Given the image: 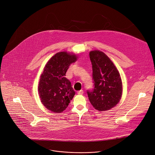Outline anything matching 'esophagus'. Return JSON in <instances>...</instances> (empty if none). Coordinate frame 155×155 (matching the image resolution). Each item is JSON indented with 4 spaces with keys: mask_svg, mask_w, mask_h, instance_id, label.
Listing matches in <instances>:
<instances>
[{
    "mask_svg": "<svg viewBox=\"0 0 155 155\" xmlns=\"http://www.w3.org/2000/svg\"><path fill=\"white\" fill-rule=\"evenodd\" d=\"M83 90H80V91H78V92H77V94H78V95H82L83 94Z\"/></svg>",
    "mask_w": 155,
    "mask_h": 155,
    "instance_id": "esophagus-1",
    "label": "esophagus"
}]
</instances>
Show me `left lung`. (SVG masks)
<instances>
[{
  "mask_svg": "<svg viewBox=\"0 0 155 155\" xmlns=\"http://www.w3.org/2000/svg\"><path fill=\"white\" fill-rule=\"evenodd\" d=\"M89 57L92 68L94 89L87 91L93 107L100 111L114 107L122 95L120 74L110 58L100 50L91 51Z\"/></svg>",
  "mask_w": 155,
  "mask_h": 155,
  "instance_id": "8db88e82",
  "label": "left lung"
}]
</instances>
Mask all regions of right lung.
<instances>
[{"label": "right lung", "instance_id": "1", "mask_svg": "<svg viewBox=\"0 0 155 155\" xmlns=\"http://www.w3.org/2000/svg\"><path fill=\"white\" fill-rule=\"evenodd\" d=\"M77 57L67 51H60L47 63L41 75L38 92L43 105L51 112L60 113L68 107L75 92L66 73Z\"/></svg>", "mask_w": 155, "mask_h": 155}]
</instances>
